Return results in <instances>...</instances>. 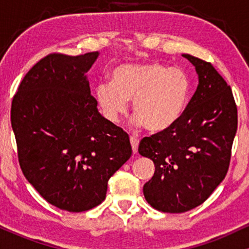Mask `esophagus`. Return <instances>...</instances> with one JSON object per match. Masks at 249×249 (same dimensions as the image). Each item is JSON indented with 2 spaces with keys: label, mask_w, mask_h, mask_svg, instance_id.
<instances>
[{
  "label": "esophagus",
  "mask_w": 249,
  "mask_h": 249,
  "mask_svg": "<svg viewBox=\"0 0 249 249\" xmlns=\"http://www.w3.org/2000/svg\"><path fill=\"white\" fill-rule=\"evenodd\" d=\"M130 142H131V146H132V151H133V153H137V151H138L139 139L134 138V137H131V138H130Z\"/></svg>",
  "instance_id": "34e87169"
}]
</instances>
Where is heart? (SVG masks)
Wrapping results in <instances>:
<instances>
[{"mask_svg":"<svg viewBox=\"0 0 249 249\" xmlns=\"http://www.w3.org/2000/svg\"><path fill=\"white\" fill-rule=\"evenodd\" d=\"M192 83L182 69L161 63L124 64L111 73V82L96 87L99 107L108 121L117 122L132 101L133 124L161 132L176 125L186 111Z\"/></svg>","mask_w":249,"mask_h":249,"instance_id":"heart-1","label":"heart"}]
</instances>
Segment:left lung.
I'll return each instance as SVG.
<instances>
[{"mask_svg": "<svg viewBox=\"0 0 249 249\" xmlns=\"http://www.w3.org/2000/svg\"><path fill=\"white\" fill-rule=\"evenodd\" d=\"M196 67L199 84L176 125L145 137L138 152L154 162L144 196L156 210L184 213L199 206L225 179L238 110L230 85L211 63L182 55Z\"/></svg>", "mask_w": 249, "mask_h": 249, "instance_id": "obj_1", "label": "left lung"}]
</instances>
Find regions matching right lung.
I'll return each instance as SVG.
<instances>
[{"label":"right lung","instance_id":"right-lung-1","mask_svg":"<svg viewBox=\"0 0 249 249\" xmlns=\"http://www.w3.org/2000/svg\"><path fill=\"white\" fill-rule=\"evenodd\" d=\"M98 55L45 56L11 103L22 172L49 204L68 212L98 206L108 179L132 154L128 134L98 112L91 96L87 72Z\"/></svg>","mask_w":249,"mask_h":249}]
</instances>
